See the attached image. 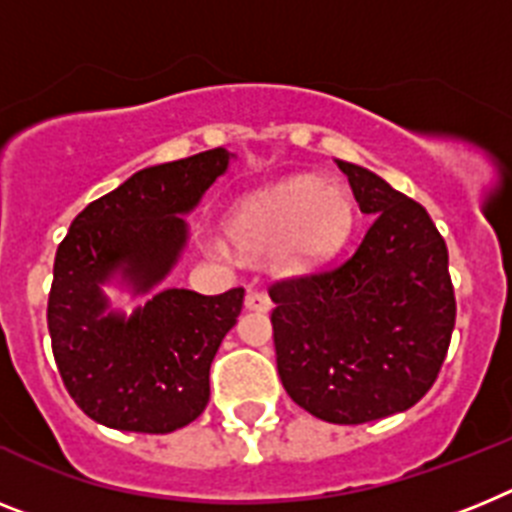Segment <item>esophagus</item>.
<instances>
[{
    "mask_svg": "<svg viewBox=\"0 0 512 512\" xmlns=\"http://www.w3.org/2000/svg\"><path fill=\"white\" fill-rule=\"evenodd\" d=\"M244 307L252 309V312H268L273 307V302H270V296L265 291L249 289L247 296H244Z\"/></svg>",
    "mask_w": 512,
    "mask_h": 512,
    "instance_id": "esophagus-1",
    "label": "esophagus"
}]
</instances>
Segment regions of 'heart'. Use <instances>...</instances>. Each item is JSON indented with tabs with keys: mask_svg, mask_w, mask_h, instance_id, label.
Instances as JSON below:
<instances>
[{
	"mask_svg": "<svg viewBox=\"0 0 512 512\" xmlns=\"http://www.w3.org/2000/svg\"><path fill=\"white\" fill-rule=\"evenodd\" d=\"M354 221V200L343 187L317 176H294L242 197L231 210L229 236L247 252L276 249L283 273H309L346 247ZM213 249L226 252L223 244Z\"/></svg>",
	"mask_w": 512,
	"mask_h": 512,
	"instance_id": "b5f03b06",
	"label": "heart"
}]
</instances>
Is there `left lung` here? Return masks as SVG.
Listing matches in <instances>:
<instances>
[{
    "mask_svg": "<svg viewBox=\"0 0 512 512\" xmlns=\"http://www.w3.org/2000/svg\"><path fill=\"white\" fill-rule=\"evenodd\" d=\"M372 218L343 263L270 286L278 375L296 406L330 424H364L422 401L455 325L448 247L422 205L356 163Z\"/></svg>",
    "mask_w": 512,
    "mask_h": 512,
    "instance_id": "left-lung-1",
    "label": "left lung"
}]
</instances>
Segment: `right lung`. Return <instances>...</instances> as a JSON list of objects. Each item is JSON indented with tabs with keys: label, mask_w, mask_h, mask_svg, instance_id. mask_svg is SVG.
Segmentation results:
<instances>
[{
	"label": "right lung",
	"mask_w": 512,
	"mask_h": 512,
	"mask_svg": "<svg viewBox=\"0 0 512 512\" xmlns=\"http://www.w3.org/2000/svg\"><path fill=\"white\" fill-rule=\"evenodd\" d=\"M231 158L213 148L137 171L77 213L59 244L46 309L51 351L72 401L103 427L166 435L208 406L210 364L242 312L244 289H152L187 247L182 216ZM114 277L154 294L132 316L109 310L100 286Z\"/></svg>",
	"instance_id": "right-lung-1"
}]
</instances>
